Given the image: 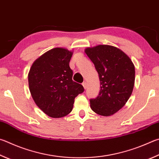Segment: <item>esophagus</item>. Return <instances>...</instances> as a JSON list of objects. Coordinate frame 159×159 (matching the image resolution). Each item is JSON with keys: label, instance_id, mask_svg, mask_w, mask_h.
Returning <instances> with one entry per match:
<instances>
[{"label": "esophagus", "instance_id": "esophagus-1", "mask_svg": "<svg viewBox=\"0 0 159 159\" xmlns=\"http://www.w3.org/2000/svg\"><path fill=\"white\" fill-rule=\"evenodd\" d=\"M82 85H83V88H84V89L87 88V87H88L87 83H86V82H83V83H82Z\"/></svg>", "mask_w": 159, "mask_h": 159}]
</instances>
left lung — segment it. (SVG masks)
Returning <instances> with one entry per match:
<instances>
[{"label": "left lung", "mask_w": 159, "mask_h": 159, "mask_svg": "<svg viewBox=\"0 0 159 159\" xmlns=\"http://www.w3.org/2000/svg\"><path fill=\"white\" fill-rule=\"evenodd\" d=\"M99 74L100 90L90 99L92 111L103 116L117 112L131 97L134 86L135 67L128 56L110 45H99L85 50Z\"/></svg>", "instance_id": "obj_1"}]
</instances>
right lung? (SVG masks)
I'll list each match as a JSON object with an SVG mask.
<instances>
[{
	"label": "right lung",
	"mask_w": 159,
	"mask_h": 159,
	"mask_svg": "<svg viewBox=\"0 0 159 159\" xmlns=\"http://www.w3.org/2000/svg\"><path fill=\"white\" fill-rule=\"evenodd\" d=\"M71 56L72 52L66 48H53L34 62L28 74L34 102L51 117L60 118L70 113L74 99L84 92L82 85L72 80Z\"/></svg>",
	"instance_id": "1"
}]
</instances>
